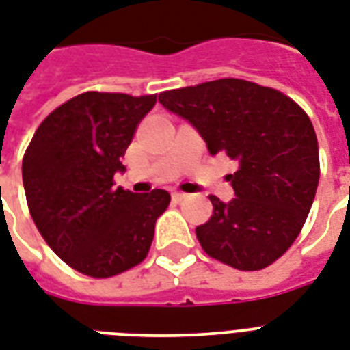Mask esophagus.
<instances>
[{
    "mask_svg": "<svg viewBox=\"0 0 350 350\" xmlns=\"http://www.w3.org/2000/svg\"><path fill=\"white\" fill-rule=\"evenodd\" d=\"M185 196L187 194L183 193H172V200H174V202H181V200H185Z\"/></svg>",
    "mask_w": 350,
    "mask_h": 350,
    "instance_id": "obj_1",
    "label": "esophagus"
}]
</instances>
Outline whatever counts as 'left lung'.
Returning <instances> with one entry per match:
<instances>
[{
  "label": "left lung",
  "instance_id": "1",
  "mask_svg": "<svg viewBox=\"0 0 350 350\" xmlns=\"http://www.w3.org/2000/svg\"><path fill=\"white\" fill-rule=\"evenodd\" d=\"M159 103L191 122L211 156L239 163L228 174L234 198L211 194L213 215L196 228L209 257L257 271L282 257L310 213L319 181V148L299 104L273 88L218 79L159 93Z\"/></svg>",
  "mask_w": 350,
  "mask_h": 350
}]
</instances>
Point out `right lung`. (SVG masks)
<instances>
[{
	"mask_svg": "<svg viewBox=\"0 0 350 350\" xmlns=\"http://www.w3.org/2000/svg\"><path fill=\"white\" fill-rule=\"evenodd\" d=\"M157 95L86 92L45 117L21 165L25 198L40 234L73 270L93 279L143 262L170 194L113 187L121 157Z\"/></svg>",
	"mask_w": 350,
	"mask_h": 350,
	"instance_id": "right-lung-1",
	"label": "right lung"
}]
</instances>
